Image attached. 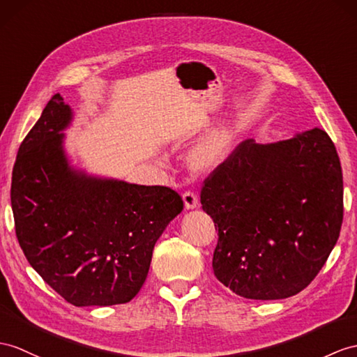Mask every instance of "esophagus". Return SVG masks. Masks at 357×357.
I'll return each mask as SVG.
<instances>
[{
  "instance_id": "esophagus-1",
  "label": "esophagus",
  "mask_w": 357,
  "mask_h": 357,
  "mask_svg": "<svg viewBox=\"0 0 357 357\" xmlns=\"http://www.w3.org/2000/svg\"><path fill=\"white\" fill-rule=\"evenodd\" d=\"M183 202L186 208H194L198 206V198L195 195L194 190H185L183 192Z\"/></svg>"
}]
</instances>
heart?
Here are the masks:
<instances>
[{
	"label": "heart",
	"mask_w": 357,
	"mask_h": 357,
	"mask_svg": "<svg viewBox=\"0 0 357 357\" xmlns=\"http://www.w3.org/2000/svg\"><path fill=\"white\" fill-rule=\"evenodd\" d=\"M229 135L225 132H216L206 137L192 151V162L198 167H207V165L218 160L222 153L227 149Z\"/></svg>",
	"instance_id": "1"
}]
</instances>
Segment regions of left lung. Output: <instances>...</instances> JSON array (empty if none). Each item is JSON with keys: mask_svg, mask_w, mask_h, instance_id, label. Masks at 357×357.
I'll list each match as a JSON object with an SVG mask.
<instances>
[{"mask_svg": "<svg viewBox=\"0 0 357 357\" xmlns=\"http://www.w3.org/2000/svg\"><path fill=\"white\" fill-rule=\"evenodd\" d=\"M199 197L218 229L215 277L251 300L301 292L341 231L342 168L319 128L269 145L241 142L204 178Z\"/></svg>", "mask_w": 357, "mask_h": 357, "instance_id": "1", "label": "left lung"}]
</instances>
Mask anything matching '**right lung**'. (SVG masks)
Wrapping results in <instances>:
<instances>
[{
    "label": "right lung",
    "instance_id": "obj_1",
    "mask_svg": "<svg viewBox=\"0 0 357 357\" xmlns=\"http://www.w3.org/2000/svg\"><path fill=\"white\" fill-rule=\"evenodd\" d=\"M71 109L51 97L12 171L15 231L30 265L74 306L128 303L149 275L153 248L183 199L167 186L100 180L73 171L62 149Z\"/></svg>",
    "mask_w": 357,
    "mask_h": 357
}]
</instances>
